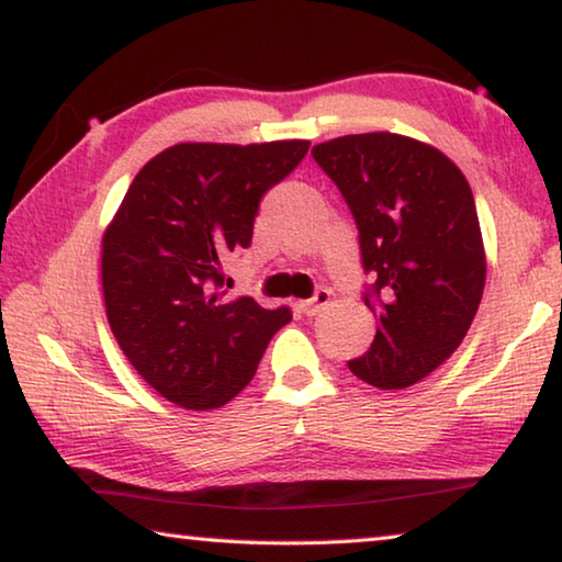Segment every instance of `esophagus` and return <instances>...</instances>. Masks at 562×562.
<instances>
[{"instance_id": "1", "label": "esophagus", "mask_w": 562, "mask_h": 562, "mask_svg": "<svg viewBox=\"0 0 562 562\" xmlns=\"http://www.w3.org/2000/svg\"><path fill=\"white\" fill-rule=\"evenodd\" d=\"M329 299H331L329 291L318 289L311 299L299 301V311H301V314H306V316H316L318 311H322L326 304H329Z\"/></svg>"}]
</instances>
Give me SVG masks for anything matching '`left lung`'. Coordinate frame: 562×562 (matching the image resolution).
<instances>
[{"label": "left lung", "instance_id": "left-lung-1", "mask_svg": "<svg viewBox=\"0 0 562 562\" xmlns=\"http://www.w3.org/2000/svg\"><path fill=\"white\" fill-rule=\"evenodd\" d=\"M311 155L347 201L371 276L364 304L379 326L351 374L379 390L417 384L460 347L485 289L470 183L447 155L394 133L344 135Z\"/></svg>", "mask_w": 562, "mask_h": 562}]
</instances>
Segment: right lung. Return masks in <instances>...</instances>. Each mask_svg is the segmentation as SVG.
I'll list each match as a JSON object with an SVG mask.
<instances>
[{"label": "right lung", "mask_w": 562, "mask_h": 562, "mask_svg": "<svg viewBox=\"0 0 562 562\" xmlns=\"http://www.w3.org/2000/svg\"><path fill=\"white\" fill-rule=\"evenodd\" d=\"M308 145H172L137 172L102 236L110 329L137 374L178 407L231 402L291 322L289 306L223 299L221 261L251 246L261 198Z\"/></svg>", "instance_id": "add662e5"}]
</instances>
